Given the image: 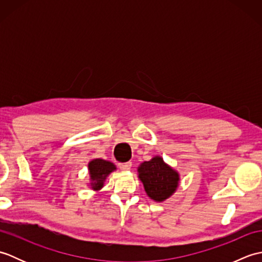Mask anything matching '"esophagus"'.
I'll return each instance as SVG.
<instances>
[{
    "label": "esophagus",
    "instance_id": "34e87169",
    "mask_svg": "<svg viewBox=\"0 0 262 262\" xmlns=\"http://www.w3.org/2000/svg\"><path fill=\"white\" fill-rule=\"evenodd\" d=\"M119 168L122 171H127L132 168V162H125V163H119Z\"/></svg>",
    "mask_w": 262,
    "mask_h": 262
}]
</instances>
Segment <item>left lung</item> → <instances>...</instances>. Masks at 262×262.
I'll return each mask as SVG.
<instances>
[{"label": "left lung", "instance_id": "8db88e82", "mask_svg": "<svg viewBox=\"0 0 262 262\" xmlns=\"http://www.w3.org/2000/svg\"><path fill=\"white\" fill-rule=\"evenodd\" d=\"M137 172L146 194L157 203L170 198L179 186V172L166 164L159 155L141 163Z\"/></svg>", "mask_w": 262, "mask_h": 262}]
</instances>
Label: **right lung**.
Returning <instances> with one entry per match:
<instances>
[{
	"label": "right lung",
	"mask_w": 262,
	"mask_h": 262,
	"mask_svg": "<svg viewBox=\"0 0 262 262\" xmlns=\"http://www.w3.org/2000/svg\"><path fill=\"white\" fill-rule=\"evenodd\" d=\"M89 174H90V183L89 186L93 189L94 191H99L104 185V181L107 177L114 172L117 168L116 165L102 159H94L90 161L88 164Z\"/></svg>",
	"instance_id": "1"
}]
</instances>
